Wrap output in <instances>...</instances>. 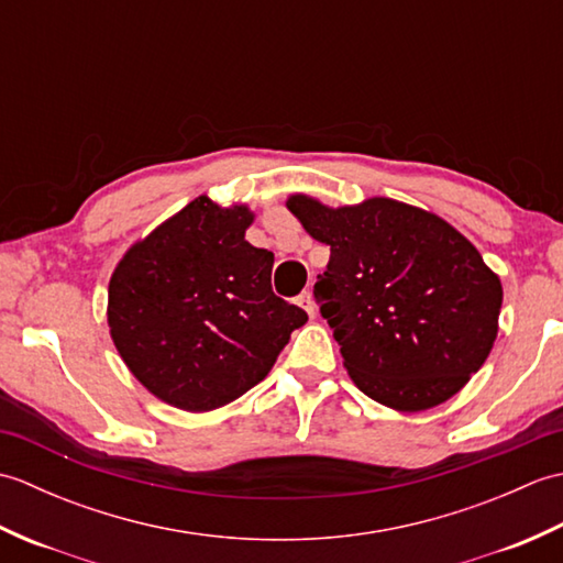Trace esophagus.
<instances>
[{"label":"esophagus","instance_id":"1","mask_svg":"<svg viewBox=\"0 0 563 563\" xmlns=\"http://www.w3.org/2000/svg\"><path fill=\"white\" fill-rule=\"evenodd\" d=\"M297 305H300L305 312L309 314V319H314L317 317V305H314V297H312V292H302L300 297H297Z\"/></svg>","mask_w":563,"mask_h":563}]
</instances>
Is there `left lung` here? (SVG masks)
I'll return each mask as SVG.
<instances>
[{
    "instance_id": "left-lung-1",
    "label": "left lung",
    "mask_w": 563,
    "mask_h": 563,
    "mask_svg": "<svg viewBox=\"0 0 563 563\" xmlns=\"http://www.w3.org/2000/svg\"><path fill=\"white\" fill-rule=\"evenodd\" d=\"M285 206L331 249L314 297L353 385L401 413L454 397L492 353L504 302L470 239L391 198L329 208L292 194Z\"/></svg>"
}]
</instances>
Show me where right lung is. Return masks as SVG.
<instances>
[{
  "label": "right lung",
  "instance_id": "1",
  "mask_svg": "<svg viewBox=\"0 0 563 563\" xmlns=\"http://www.w3.org/2000/svg\"><path fill=\"white\" fill-rule=\"evenodd\" d=\"M246 202L198 196L130 246L111 275V339L154 397L206 413L271 373L305 309L271 290L273 254L246 242Z\"/></svg>",
  "mask_w": 563,
  "mask_h": 563
}]
</instances>
